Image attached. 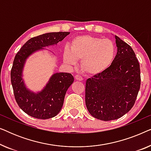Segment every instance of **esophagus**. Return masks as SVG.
Instances as JSON below:
<instances>
[{
  "label": "esophagus",
  "mask_w": 151,
  "mask_h": 151,
  "mask_svg": "<svg viewBox=\"0 0 151 151\" xmlns=\"http://www.w3.org/2000/svg\"><path fill=\"white\" fill-rule=\"evenodd\" d=\"M75 79L77 80H79V81H82V80H83V78H82V76L78 75V74L75 76Z\"/></svg>",
  "instance_id": "34e87169"
}]
</instances>
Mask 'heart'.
<instances>
[{
	"mask_svg": "<svg viewBox=\"0 0 151 151\" xmlns=\"http://www.w3.org/2000/svg\"><path fill=\"white\" fill-rule=\"evenodd\" d=\"M116 55L112 41L91 35L77 36L72 40L71 47H65L64 61L73 66L81 59L80 67L88 75H98L111 65Z\"/></svg>",
	"mask_w": 151,
	"mask_h": 151,
	"instance_id": "obj_1",
	"label": "heart"
}]
</instances>
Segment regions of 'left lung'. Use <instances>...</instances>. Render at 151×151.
I'll use <instances>...</instances> for the list:
<instances>
[{
  "mask_svg": "<svg viewBox=\"0 0 151 151\" xmlns=\"http://www.w3.org/2000/svg\"><path fill=\"white\" fill-rule=\"evenodd\" d=\"M117 52L111 65L86 82L88 112L100 120L122 117L135 104L141 84L140 68L131 47L115 36Z\"/></svg>",
  "mask_w": 151,
  "mask_h": 151,
  "instance_id": "1",
  "label": "left lung"
}]
</instances>
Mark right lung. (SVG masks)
Segmentation results:
<instances>
[{
    "label": "right lung",
    "instance_id": "1",
    "mask_svg": "<svg viewBox=\"0 0 151 151\" xmlns=\"http://www.w3.org/2000/svg\"><path fill=\"white\" fill-rule=\"evenodd\" d=\"M70 32H51L34 37L27 41L16 53L11 70V82L16 101L20 109L35 118L46 119L58 114L63 107L66 92L74 78L69 73L53 74L40 91L34 93L27 88L22 78L27 59L36 51L57 45Z\"/></svg>",
    "mask_w": 151,
    "mask_h": 151
}]
</instances>
